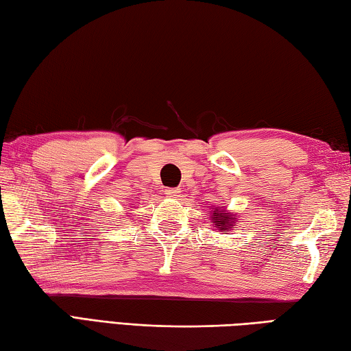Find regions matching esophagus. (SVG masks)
I'll use <instances>...</instances> for the list:
<instances>
[{
  "instance_id": "esophagus-1",
  "label": "esophagus",
  "mask_w": 351,
  "mask_h": 351,
  "mask_svg": "<svg viewBox=\"0 0 351 351\" xmlns=\"http://www.w3.org/2000/svg\"><path fill=\"white\" fill-rule=\"evenodd\" d=\"M180 189H166L164 190V195H167L169 197H176V196H180Z\"/></svg>"
}]
</instances>
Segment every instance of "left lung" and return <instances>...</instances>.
I'll use <instances>...</instances> for the list:
<instances>
[{
	"instance_id": "8db88e82",
	"label": "left lung",
	"mask_w": 351,
	"mask_h": 351,
	"mask_svg": "<svg viewBox=\"0 0 351 351\" xmlns=\"http://www.w3.org/2000/svg\"><path fill=\"white\" fill-rule=\"evenodd\" d=\"M211 221L219 231H228L231 228H234V226H232L234 225V217L225 210H211Z\"/></svg>"
}]
</instances>
